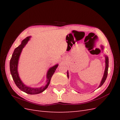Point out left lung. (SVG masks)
<instances>
[{
  "label": "left lung",
  "mask_w": 120,
  "mask_h": 120,
  "mask_svg": "<svg viewBox=\"0 0 120 120\" xmlns=\"http://www.w3.org/2000/svg\"><path fill=\"white\" fill-rule=\"evenodd\" d=\"M101 48L102 49H103V46H101ZM106 57V60H105V62H106V68H105V72H104V76L103 77V79H102V80H101V83L100 85L99 86V87H101V86H102L103 85V83L105 82V81H106V79H107V75H108V68H109V59H108V57L106 56H105ZM67 74H68V72H67Z\"/></svg>",
  "instance_id": "8db88e82"
}]
</instances>
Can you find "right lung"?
<instances>
[{"label": "right lung", "mask_w": 120, "mask_h": 120, "mask_svg": "<svg viewBox=\"0 0 120 120\" xmlns=\"http://www.w3.org/2000/svg\"><path fill=\"white\" fill-rule=\"evenodd\" d=\"M30 37H28L23 39L22 42H21V45L14 49L10 61V70L13 81L18 88L27 94H30V95H35V94H38L42 93L48 88L52 76L57 68L58 64H56L49 69L46 75L47 84L45 86H42L39 88H31L30 87L24 85L19 77V74H18L17 71V66L19 57L21 51H22V49L24 46L26 45L28 41L30 40Z\"/></svg>", "instance_id": "1"}]
</instances>
